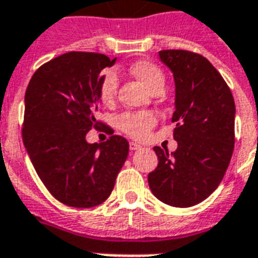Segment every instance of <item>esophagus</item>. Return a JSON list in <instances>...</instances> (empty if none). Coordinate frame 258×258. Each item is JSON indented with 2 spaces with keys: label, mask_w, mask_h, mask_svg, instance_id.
I'll use <instances>...</instances> for the list:
<instances>
[{
  "label": "esophagus",
  "mask_w": 258,
  "mask_h": 258,
  "mask_svg": "<svg viewBox=\"0 0 258 258\" xmlns=\"http://www.w3.org/2000/svg\"><path fill=\"white\" fill-rule=\"evenodd\" d=\"M142 146L138 145L137 142H130V150L131 151H135V150H141Z\"/></svg>",
  "instance_id": "34e87169"
}]
</instances>
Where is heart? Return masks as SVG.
I'll use <instances>...</instances> for the list:
<instances>
[{
  "label": "heart",
  "instance_id": "heart-1",
  "mask_svg": "<svg viewBox=\"0 0 258 258\" xmlns=\"http://www.w3.org/2000/svg\"><path fill=\"white\" fill-rule=\"evenodd\" d=\"M131 74L135 75L147 88L154 92L155 89L165 87V75L159 67L149 60H138L130 67ZM119 78L113 70L103 72L97 84V96L104 105H111L116 97ZM157 124V116L153 112L139 111V112H123L116 119L117 128L125 135L142 141L145 139L154 125Z\"/></svg>",
  "mask_w": 258,
  "mask_h": 258
}]
</instances>
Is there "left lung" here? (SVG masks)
<instances>
[{
	"instance_id": "1",
	"label": "left lung",
	"mask_w": 258,
	"mask_h": 258,
	"mask_svg": "<svg viewBox=\"0 0 258 258\" xmlns=\"http://www.w3.org/2000/svg\"><path fill=\"white\" fill-rule=\"evenodd\" d=\"M175 80L178 149L154 147L157 169L149 186L158 200L174 208H190L206 200L221 180L234 150V99L224 78L202 54L183 49L159 50Z\"/></svg>"
}]
</instances>
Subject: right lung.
Listing matches in <instances>:
<instances>
[{"mask_svg": "<svg viewBox=\"0 0 258 258\" xmlns=\"http://www.w3.org/2000/svg\"><path fill=\"white\" fill-rule=\"evenodd\" d=\"M115 60L68 52L42 64L26 88L24 146L48 191L72 208L103 204L128 155V142L113 131L103 143L86 141L103 124L96 119L97 84Z\"/></svg>", "mask_w": 258, "mask_h": 258, "instance_id": "obj_1", "label": "right lung"}]
</instances>
